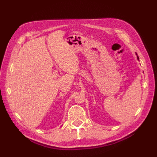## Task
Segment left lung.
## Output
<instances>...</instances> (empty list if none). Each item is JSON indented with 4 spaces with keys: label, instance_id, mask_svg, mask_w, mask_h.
I'll list each match as a JSON object with an SVG mask.
<instances>
[{
    "label": "left lung",
    "instance_id": "8db88e82",
    "mask_svg": "<svg viewBox=\"0 0 157 157\" xmlns=\"http://www.w3.org/2000/svg\"><path fill=\"white\" fill-rule=\"evenodd\" d=\"M137 59H139V57H138V56H137Z\"/></svg>",
    "mask_w": 157,
    "mask_h": 157
}]
</instances>
